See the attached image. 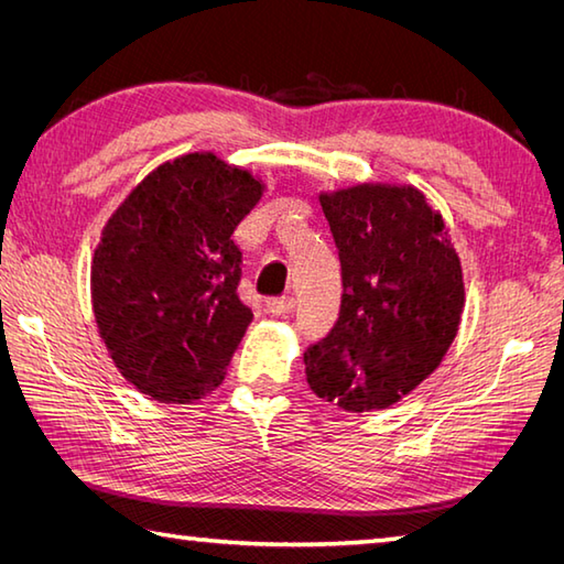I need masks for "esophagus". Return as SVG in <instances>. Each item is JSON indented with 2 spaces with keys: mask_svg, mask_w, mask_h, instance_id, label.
Masks as SVG:
<instances>
[{
  "mask_svg": "<svg viewBox=\"0 0 564 564\" xmlns=\"http://www.w3.org/2000/svg\"><path fill=\"white\" fill-rule=\"evenodd\" d=\"M269 310L273 315H291L295 310V297L291 295H281V297H271Z\"/></svg>",
  "mask_w": 564,
  "mask_h": 564,
  "instance_id": "34e87169",
  "label": "esophagus"
}]
</instances>
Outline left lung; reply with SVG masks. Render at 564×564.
<instances>
[{
	"mask_svg": "<svg viewBox=\"0 0 564 564\" xmlns=\"http://www.w3.org/2000/svg\"><path fill=\"white\" fill-rule=\"evenodd\" d=\"M341 261L334 329L305 351L307 382L346 412L388 410L434 373L458 334L465 281L446 220L412 184L319 191Z\"/></svg>",
	"mask_w": 564,
	"mask_h": 564,
	"instance_id": "obj_1",
	"label": "left lung"
}]
</instances>
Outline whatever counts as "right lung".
I'll use <instances>...</instances> for the list:
<instances>
[{"mask_svg":"<svg viewBox=\"0 0 564 564\" xmlns=\"http://www.w3.org/2000/svg\"><path fill=\"white\" fill-rule=\"evenodd\" d=\"M267 182L213 150L166 160L106 220L91 305L113 366L138 392L191 404L225 380L251 325L235 230Z\"/></svg>","mask_w":564,"mask_h":564,"instance_id":"add662e5","label":"right lung"}]
</instances>
